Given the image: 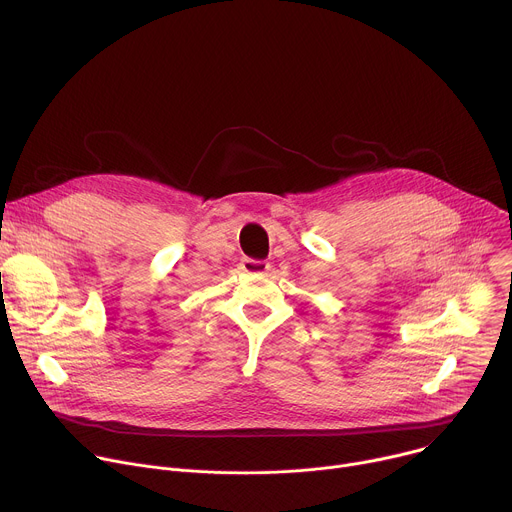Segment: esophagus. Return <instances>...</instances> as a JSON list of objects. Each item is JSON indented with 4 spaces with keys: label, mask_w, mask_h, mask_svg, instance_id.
Listing matches in <instances>:
<instances>
[{
    "label": "esophagus",
    "mask_w": 512,
    "mask_h": 512,
    "mask_svg": "<svg viewBox=\"0 0 512 512\" xmlns=\"http://www.w3.org/2000/svg\"><path fill=\"white\" fill-rule=\"evenodd\" d=\"M240 268L246 272V274H262L270 268V264L266 260H254V258H244Z\"/></svg>",
    "instance_id": "esophagus-1"
}]
</instances>
